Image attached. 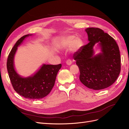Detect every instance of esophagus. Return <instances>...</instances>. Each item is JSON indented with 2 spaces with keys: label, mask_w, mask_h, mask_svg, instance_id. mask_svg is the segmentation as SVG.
<instances>
[{
  "label": "esophagus",
  "mask_w": 129,
  "mask_h": 129,
  "mask_svg": "<svg viewBox=\"0 0 129 129\" xmlns=\"http://www.w3.org/2000/svg\"><path fill=\"white\" fill-rule=\"evenodd\" d=\"M72 63V61L71 60L69 59V60H67V61H66V64H67L68 66L71 65Z\"/></svg>",
  "instance_id": "esophagus-1"
}]
</instances>
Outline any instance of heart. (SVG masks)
Returning <instances> with one entry per match:
<instances>
[{
	"label": "heart",
	"instance_id": "1",
	"mask_svg": "<svg viewBox=\"0 0 129 129\" xmlns=\"http://www.w3.org/2000/svg\"><path fill=\"white\" fill-rule=\"evenodd\" d=\"M82 46V41L80 38L75 37L73 35L64 37L60 42V47L61 48H70L71 51L76 52Z\"/></svg>",
	"mask_w": 129,
	"mask_h": 129
}]
</instances>
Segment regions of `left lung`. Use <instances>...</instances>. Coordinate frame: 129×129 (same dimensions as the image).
I'll list each match as a JSON object with an SVG mask.
<instances>
[{
    "label": "left lung",
    "mask_w": 129,
    "mask_h": 129,
    "mask_svg": "<svg viewBox=\"0 0 129 129\" xmlns=\"http://www.w3.org/2000/svg\"><path fill=\"white\" fill-rule=\"evenodd\" d=\"M89 43L74 54L79 68L80 80L85 86L101 90L114 83L120 72L119 47L110 36L99 28L85 29ZM98 45L100 52L95 54L94 46Z\"/></svg>",
    "instance_id": "8db88e82"
}]
</instances>
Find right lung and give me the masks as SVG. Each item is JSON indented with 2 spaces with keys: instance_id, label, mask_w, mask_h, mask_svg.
I'll return each instance as SVG.
<instances>
[{
  "instance_id": "obj_1",
  "label": "right lung",
  "mask_w": 129,
  "mask_h": 129,
  "mask_svg": "<svg viewBox=\"0 0 129 129\" xmlns=\"http://www.w3.org/2000/svg\"><path fill=\"white\" fill-rule=\"evenodd\" d=\"M33 34H27L17 41L10 52L7 62V69L12 86L19 95L27 99L37 100L48 95L53 88L57 74L61 68L57 65L43 64L37 72L27 77L18 73L14 66V56L18 47L24 40Z\"/></svg>"
}]
</instances>
